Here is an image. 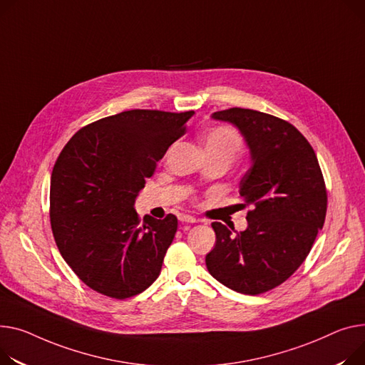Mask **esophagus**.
<instances>
[{"label":"esophagus","instance_id":"esophagus-1","mask_svg":"<svg viewBox=\"0 0 365 365\" xmlns=\"http://www.w3.org/2000/svg\"><path fill=\"white\" fill-rule=\"evenodd\" d=\"M179 220H180L182 223H197V222H198L195 217H192V215H189V214H182V215L179 217Z\"/></svg>","mask_w":365,"mask_h":365}]
</instances>
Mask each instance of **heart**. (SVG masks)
Segmentation results:
<instances>
[{"mask_svg":"<svg viewBox=\"0 0 365 365\" xmlns=\"http://www.w3.org/2000/svg\"><path fill=\"white\" fill-rule=\"evenodd\" d=\"M205 154L225 155L233 160L242 150L240 135L229 126H217L207 130L202 136Z\"/></svg>","mask_w":365,"mask_h":365,"instance_id":"heart-1","label":"heart"}]
</instances>
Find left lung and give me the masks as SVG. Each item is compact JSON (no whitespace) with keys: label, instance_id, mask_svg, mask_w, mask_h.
Here are the masks:
<instances>
[{"label":"left lung","instance_id":"left-lung-1","mask_svg":"<svg viewBox=\"0 0 365 365\" xmlns=\"http://www.w3.org/2000/svg\"><path fill=\"white\" fill-rule=\"evenodd\" d=\"M239 129L251 165L239 195L248 211L242 232L214 222L210 274L232 290L264 294L292 276L309 254L327 210L326 185L309 142L287 121L248 108L212 113Z\"/></svg>","mask_w":365,"mask_h":365}]
</instances>
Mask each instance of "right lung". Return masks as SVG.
I'll return each instance as SVG.
<instances>
[{
  "instance_id": "right-lung-1",
  "label": "right lung",
  "mask_w": 365,
  "mask_h": 365,
  "mask_svg": "<svg viewBox=\"0 0 365 365\" xmlns=\"http://www.w3.org/2000/svg\"><path fill=\"white\" fill-rule=\"evenodd\" d=\"M193 114L118 113L81 129L58 155L50 189L53 235L70 269L96 292L130 298L160 276L178 218L145 215L142 222L135 201Z\"/></svg>"
}]
</instances>
